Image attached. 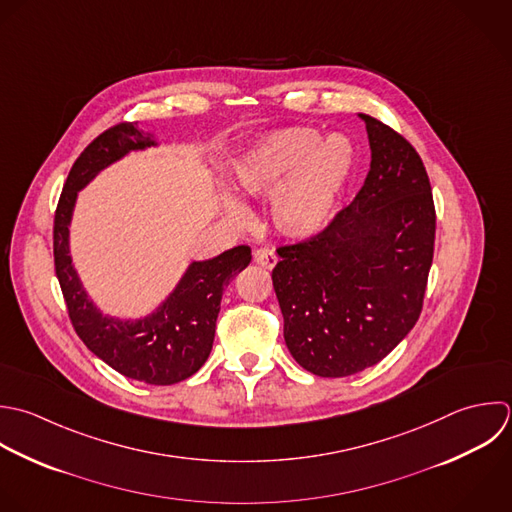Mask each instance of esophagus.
Segmentation results:
<instances>
[{
	"label": "esophagus",
	"mask_w": 512,
	"mask_h": 512,
	"mask_svg": "<svg viewBox=\"0 0 512 512\" xmlns=\"http://www.w3.org/2000/svg\"><path fill=\"white\" fill-rule=\"evenodd\" d=\"M253 257H255V263H259L265 269H273L277 265V253L273 249H269V247L257 249Z\"/></svg>",
	"instance_id": "34e87169"
}]
</instances>
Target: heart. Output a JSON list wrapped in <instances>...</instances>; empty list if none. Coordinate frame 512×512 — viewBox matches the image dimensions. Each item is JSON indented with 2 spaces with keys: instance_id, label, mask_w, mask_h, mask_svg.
<instances>
[{
  "instance_id": "heart-1",
  "label": "heart",
  "mask_w": 512,
  "mask_h": 512,
  "mask_svg": "<svg viewBox=\"0 0 512 512\" xmlns=\"http://www.w3.org/2000/svg\"><path fill=\"white\" fill-rule=\"evenodd\" d=\"M357 149L343 133L321 137L313 127H283L257 137L237 159L235 179L253 197L271 199L275 229L291 239L323 231L355 173ZM231 217L245 219L247 207L225 195Z\"/></svg>"
}]
</instances>
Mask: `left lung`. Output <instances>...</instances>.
I'll return each mask as SVG.
<instances>
[{
  "label": "left lung",
  "instance_id": "left-lung-1",
  "mask_svg": "<svg viewBox=\"0 0 512 512\" xmlns=\"http://www.w3.org/2000/svg\"><path fill=\"white\" fill-rule=\"evenodd\" d=\"M365 121L371 169L349 207L317 237L279 247L273 287L293 359L317 377L383 361L415 327L435 247V203L415 147Z\"/></svg>",
  "mask_w": 512,
  "mask_h": 512
}]
</instances>
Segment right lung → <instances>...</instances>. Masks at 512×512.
<instances>
[{"label": "right lung", "instance_id": "right-lung-1", "mask_svg": "<svg viewBox=\"0 0 512 512\" xmlns=\"http://www.w3.org/2000/svg\"><path fill=\"white\" fill-rule=\"evenodd\" d=\"M157 147L153 133L135 123H119L93 139L73 163L53 221V257L63 299L75 333L85 347L127 379L147 385H173L207 361L225 285L251 263L247 245L205 261H191L175 289L147 315L123 319L103 313L85 291L71 261L69 227L77 195L103 169L131 151Z\"/></svg>", "mask_w": 512, "mask_h": 512}]
</instances>
